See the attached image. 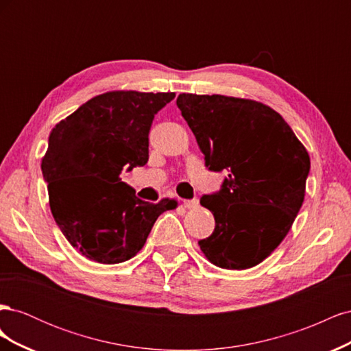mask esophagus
Masks as SVG:
<instances>
[{
    "label": "esophagus",
    "mask_w": 351,
    "mask_h": 351,
    "mask_svg": "<svg viewBox=\"0 0 351 351\" xmlns=\"http://www.w3.org/2000/svg\"><path fill=\"white\" fill-rule=\"evenodd\" d=\"M183 205H184V208H187V209L196 208V206L199 205V199H197V197H195V199H186V200H183Z\"/></svg>",
    "instance_id": "1"
}]
</instances>
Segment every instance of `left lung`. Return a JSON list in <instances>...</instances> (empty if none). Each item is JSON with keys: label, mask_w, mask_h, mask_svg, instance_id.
Masks as SVG:
<instances>
[{"label": "left lung", "mask_w": 351, "mask_h": 351, "mask_svg": "<svg viewBox=\"0 0 351 351\" xmlns=\"http://www.w3.org/2000/svg\"><path fill=\"white\" fill-rule=\"evenodd\" d=\"M177 107L205 167L228 173L218 192L200 197L215 230L199 246L219 268H252L277 249L299 214L309 154L282 117L261 102L182 93Z\"/></svg>", "instance_id": "1"}]
</instances>
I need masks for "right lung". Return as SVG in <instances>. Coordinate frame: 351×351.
<instances>
[{
	"mask_svg": "<svg viewBox=\"0 0 351 351\" xmlns=\"http://www.w3.org/2000/svg\"><path fill=\"white\" fill-rule=\"evenodd\" d=\"M174 98V92H107L51 130L40 167L52 217L88 259L129 261L143 247L156 218L177 206L169 199L145 202L120 178L123 169L147 162L155 114Z\"/></svg>",
	"mask_w": 351,
	"mask_h": 351,
	"instance_id": "1",
	"label": "right lung"
}]
</instances>
